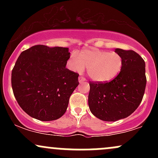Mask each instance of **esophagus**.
Here are the masks:
<instances>
[{"mask_svg": "<svg viewBox=\"0 0 158 158\" xmlns=\"http://www.w3.org/2000/svg\"><path fill=\"white\" fill-rule=\"evenodd\" d=\"M86 81V79H85V77H79V82H82V81Z\"/></svg>", "mask_w": 158, "mask_h": 158, "instance_id": "1", "label": "esophagus"}]
</instances>
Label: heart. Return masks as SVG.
I'll return each mask as SVG.
<instances>
[{"label": "heart", "instance_id": "heart-1", "mask_svg": "<svg viewBox=\"0 0 158 158\" xmlns=\"http://www.w3.org/2000/svg\"><path fill=\"white\" fill-rule=\"evenodd\" d=\"M123 59L117 52L99 50H85L78 55L72 52L68 61L70 68L81 73L88 68L89 77L96 81L106 82L117 77L123 67Z\"/></svg>", "mask_w": 158, "mask_h": 158}]
</instances>
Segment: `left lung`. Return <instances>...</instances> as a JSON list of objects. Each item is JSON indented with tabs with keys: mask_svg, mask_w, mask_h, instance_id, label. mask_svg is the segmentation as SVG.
I'll use <instances>...</instances> for the list:
<instances>
[{
	"mask_svg": "<svg viewBox=\"0 0 158 158\" xmlns=\"http://www.w3.org/2000/svg\"><path fill=\"white\" fill-rule=\"evenodd\" d=\"M123 59L120 72L110 81H90L88 106L97 118L114 122L128 117L142 102L146 85V64L137 52L115 49Z\"/></svg>",
	"mask_w": 158,
	"mask_h": 158,
	"instance_id": "left-lung-1",
	"label": "left lung"
}]
</instances>
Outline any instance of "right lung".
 Masks as SVG:
<instances>
[{
    "mask_svg": "<svg viewBox=\"0 0 158 158\" xmlns=\"http://www.w3.org/2000/svg\"><path fill=\"white\" fill-rule=\"evenodd\" d=\"M68 48L38 44L21 53L12 70V88L23 111L41 121L60 118L79 85V73L65 68Z\"/></svg>",
    "mask_w": 158,
    "mask_h": 158,
    "instance_id": "obj_1",
    "label": "right lung"
}]
</instances>
